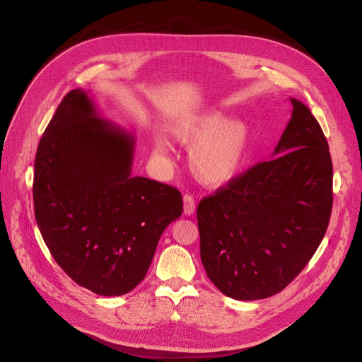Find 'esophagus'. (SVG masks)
Returning a JSON list of instances; mask_svg holds the SVG:
<instances>
[{"label": "esophagus", "instance_id": "obj_1", "mask_svg": "<svg viewBox=\"0 0 362 362\" xmlns=\"http://www.w3.org/2000/svg\"><path fill=\"white\" fill-rule=\"evenodd\" d=\"M183 213L186 216H192L195 213V199L192 195L186 194L183 197Z\"/></svg>", "mask_w": 362, "mask_h": 362}]
</instances>
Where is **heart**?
<instances>
[{"mask_svg": "<svg viewBox=\"0 0 362 362\" xmlns=\"http://www.w3.org/2000/svg\"><path fill=\"white\" fill-rule=\"evenodd\" d=\"M175 136L192 145L189 167L202 185L223 186L233 180L248 156L251 130L242 120H229L218 111L201 114L183 122L175 130ZM154 151L165 154V144L156 139Z\"/></svg>", "mask_w": 362, "mask_h": 362, "instance_id": "heart-1", "label": "heart"}]
</instances>
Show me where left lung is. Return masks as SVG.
<instances>
[{
  "mask_svg": "<svg viewBox=\"0 0 362 362\" xmlns=\"http://www.w3.org/2000/svg\"><path fill=\"white\" fill-rule=\"evenodd\" d=\"M292 117L269 161L198 204L201 261L217 289L239 300L273 296L303 270L326 235L333 205L327 139L310 108Z\"/></svg>",
  "mask_w": 362,
  "mask_h": 362,
  "instance_id": "left-lung-1",
  "label": "left lung"
}]
</instances>
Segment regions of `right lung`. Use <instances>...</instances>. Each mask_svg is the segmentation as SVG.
Listing matches in <instances>:
<instances>
[{
  "label": "right lung",
  "mask_w": 362,
  "mask_h": 362,
  "mask_svg": "<svg viewBox=\"0 0 362 362\" xmlns=\"http://www.w3.org/2000/svg\"><path fill=\"white\" fill-rule=\"evenodd\" d=\"M135 136L70 90L37 145L35 218L45 245L82 288L120 296L144 280L165 227L183 211L176 187L132 176Z\"/></svg>",
  "instance_id": "obj_1"
}]
</instances>
